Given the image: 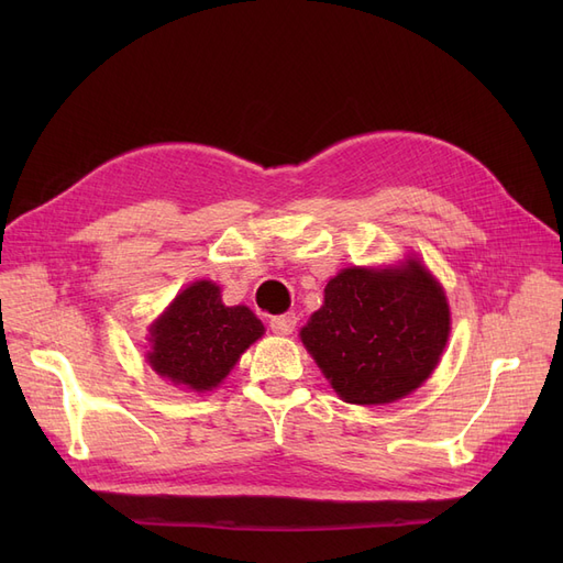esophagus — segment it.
I'll return each mask as SVG.
<instances>
[{
	"mask_svg": "<svg viewBox=\"0 0 563 563\" xmlns=\"http://www.w3.org/2000/svg\"><path fill=\"white\" fill-rule=\"evenodd\" d=\"M296 323H298L296 312H284V314H277V317H272V319H269V327H272V331L279 333V335L294 333Z\"/></svg>",
	"mask_w": 563,
	"mask_h": 563,
	"instance_id": "esophagus-1",
	"label": "esophagus"
}]
</instances>
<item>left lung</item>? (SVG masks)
I'll return each instance as SVG.
<instances>
[{"mask_svg":"<svg viewBox=\"0 0 563 563\" xmlns=\"http://www.w3.org/2000/svg\"><path fill=\"white\" fill-rule=\"evenodd\" d=\"M449 323L441 286L418 261H406L340 272L300 338L340 397L371 406L422 385L446 347Z\"/></svg>","mask_w":563,"mask_h":563,"instance_id":"1","label":"left lung"}]
</instances>
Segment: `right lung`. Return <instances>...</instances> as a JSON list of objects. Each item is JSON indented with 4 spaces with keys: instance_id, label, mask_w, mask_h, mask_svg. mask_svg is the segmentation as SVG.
<instances>
[{
    "instance_id": "1",
    "label": "right lung",
    "mask_w": 563,
    "mask_h": 563,
    "mask_svg": "<svg viewBox=\"0 0 563 563\" xmlns=\"http://www.w3.org/2000/svg\"><path fill=\"white\" fill-rule=\"evenodd\" d=\"M263 331L249 308H225L216 284L197 282L155 321L147 362L168 380L197 391L211 389Z\"/></svg>"
}]
</instances>
